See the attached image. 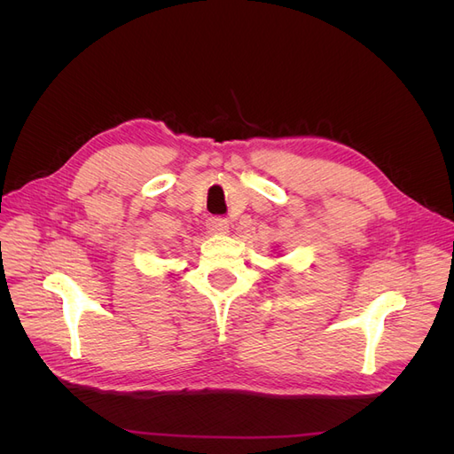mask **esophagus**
I'll use <instances>...</instances> for the list:
<instances>
[{"instance_id": "esophagus-1", "label": "esophagus", "mask_w": 454, "mask_h": 454, "mask_svg": "<svg viewBox=\"0 0 454 454\" xmlns=\"http://www.w3.org/2000/svg\"><path fill=\"white\" fill-rule=\"evenodd\" d=\"M206 227H208L212 235H225V232H229V222L223 217H210Z\"/></svg>"}]
</instances>
